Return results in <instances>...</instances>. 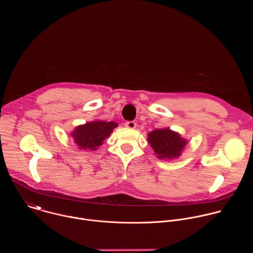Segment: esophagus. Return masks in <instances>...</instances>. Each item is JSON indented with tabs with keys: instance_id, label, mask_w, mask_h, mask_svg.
Listing matches in <instances>:
<instances>
[{
	"instance_id": "34e87169",
	"label": "esophagus",
	"mask_w": 253,
	"mask_h": 253,
	"mask_svg": "<svg viewBox=\"0 0 253 253\" xmlns=\"http://www.w3.org/2000/svg\"><path fill=\"white\" fill-rule=\"evenodd\" d=\"M125 126L129 129H134V128H136V123L134 121H128L125 123Z\"/></svg>"
}]
</instances>
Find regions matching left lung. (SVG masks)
Segmentation results:
<instances>
[{"label": "left lung", "instance_id": "obj_1", "mask_svg": "<svg viewBox=\"0 0 253 253\" xmlns=\"http://www.w3.org/2000/svg\"><path fill=\"white\" fill-rule=\"evenodd\" d=\"M148 142L159 159H174L181 155L187 141L168 128L155 129L148 134Z\"/></svg>", "mask_w": 253, "mask_h": 253}]
</instances>
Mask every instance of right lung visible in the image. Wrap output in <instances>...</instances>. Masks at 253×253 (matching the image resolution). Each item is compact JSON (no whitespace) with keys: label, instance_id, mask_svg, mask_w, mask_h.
Segmentation results:
<instances>
[{"label":"right lung","instance_id":"right-lung-1","mask_svg":"<svg viewBox=\"0 0 253 253\" xmlns=\"http://www.w3.org/2000/svg\"><path fill=\"white\" fill-rule=\"evenodd\" d=\"M117 126L118 124L113 121H92L76 127L71 136L74 138L79 149L95 151Z\"/></svg>","mask_w":253,"mask_h":253}]
</instances>
